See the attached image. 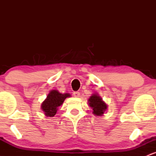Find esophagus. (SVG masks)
I'll return each mask as SVG.
<instances>
[{"label":"esophagus","mask_w":156,"mask_h":156,"mask_svg":"<svg viewBox=\"0 0 156 156\" xmlns=\"http://www.w3.org/2000/svg\"><path fill=\"white\" fill-rule=\"evenodd\" d=\"M73 95H74V97H76V98H79V97H80V92H73Z\"/></svg>","instance_id":"obj_1"}]
</instances>
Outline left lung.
Returning <instances> with one entry per match:
<instances>
[{"label": "left lung", "mask_w": 156, "mask_h": 156, "mask_svg": "<svg viewBox=\"0 0 156 156\" xmlns=\"http://www.w3.org/2000/svg\"><path fill=\"white\" fill-rule=\"evenodd\" d=\"M88 103L89 107L92 109L93 114L97 117L103 116L105 111L108 109V105L103 101V98L98 93H93L88 99Z\"/></svg>", "instance_id": "1"}]
</instances>
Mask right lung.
Instances as JSON below:
<instances>
[{"label":"right lung","mask_w":156,"mask_h":156,"mask_svg":"<svg viewBox=\"0 0 156 156\" xmlns=\"http://www.w3.org/2000/svg\"><path fill=\"white\" fill-rule=\"evenodd\" d=\"M71 97L69 93H60L56 89L50 91L47 98L42 102L41 108L46 117H53L56 114L58 107L63 104L66 98Z\"/></svg>","instance_id":"obj_1"}]
</instances>
